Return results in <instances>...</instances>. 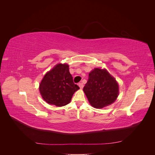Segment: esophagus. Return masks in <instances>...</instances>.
<instances>
[{
	"mask_svg": "<svg viewBox=\"0 0 155 155\" xmlns=\"http://www.w3.org/2000/svg\"><path fill=\"white\" fill-rule=\"evenodd\" d=\"M78 85H79V88H83V87H84L83 83H79L78 84Z\"/></svg>",
	"mask_w": 155,
	"mask_h": 155,
	"instance_id": "obj_1",
	"label": "esophagus"
}]
</instances>
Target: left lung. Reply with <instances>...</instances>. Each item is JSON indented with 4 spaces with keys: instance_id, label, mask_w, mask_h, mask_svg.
<instances>
[{
    "instance_id": "8db88e82",
    "label": "left lung",
    "mask_w": 155,
    "mask_h": 155,
    "mask_svg": "<svg viewBox=\"0 0 155 155\" xmlns=\"http://www.w3.org/2000/svg\"><path fill=\"white\" fill-rule=\"evenodd\" d=\"M83 91L92 107L101 109L116 101L118 96L119 86L107 70L96 68L89 73Z\"/></svg>"
}]
</instances>
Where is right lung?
<instances>
[{"label":"right lung","instance_id":"right-lung-1","mask_svg":"<svg viewBox=\"0 0 155 155\" xmlns=\"http://www.w3.org/2000/svg\"><path fill=\"white\" fill-rule=\"evenodd\" d=\"M79 87L73 82L67 64L59 63L46 73L39 85L43 100L50 105L64 106L71 101Z\"/></svg>","mask_w":155,"mask_h":155}]
</instances>
